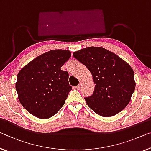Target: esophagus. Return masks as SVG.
Wrapping results in <instances>:
<instances>
[{"mask_svg": "<svg viewBox=\"0 0 151 151\" xmlns=\"http://www.w3.org/2000/svg\"><path fill=\"white\" fill-rule=\"evenodd\" d=\"M81 85H82V83H81V82H79V84H78L77 86L76 87V89H81Z\"/></svg>", "mask_w": 151, "mask_h": 151, "instance_id": "34e87169", "label": "esophagus"}]
</instances>
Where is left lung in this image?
Listing matches in <instances>:
<instances>
[{
    "label": "left lung",
    "mask_w": 151,
    "mask_h": 151,
    "mask_svg": "<svg viewBox=\"0 0 151 151\" xmlns=\"http://www.w3.org/2000/svg\"><path fill=\"white\" fill-rule=\"evenodd\" d=\"M87 67L95 83L92 95L85 100L99 115L111 117L127 106L136 82L133 69L115 53L99 47H89L73 53Z\"/></svg>",
    "instance_id": "obj_1"
}]
</instances>
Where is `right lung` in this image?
I'll list each match as a JSON object with an SVG mask.
<instances>
[{
    "mask_svg": "<svg viewBox=\"0 0 151 151\" xmlns=\"http://www.w3.org/2000/svg\"><path fill=\"white\" fill-rule=\"evenodd\" d=\"M69 50L54 49L35 58L17 74L18 99L27 111L46 119L61 109L72 87L68 73L61 67L69 60Z\"/></svg>",
    "mask_w": 151,
    "mask_h": 151,
    "instance_id": "1",
    "label": "right lung"
}]
</instances>
